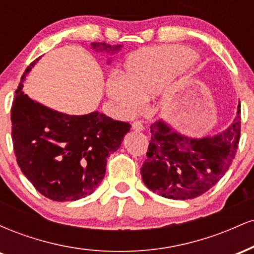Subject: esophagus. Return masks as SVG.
I'll return each mask as SVG.
<instances>
[{"instance_id": "34e87169", "label": "esophagus", "mask_w": 254, "mask_h": 254, "mask_svg": "<svg viewBox=\"0 0 254 254\" xmlns=\"http://www.w3.org/2000/svg\"><path fill=\"white\" fill-rule=\"evenodd\" d=\"M132 129L136 131H142L143 130V125H142V123L139 121H135L132 123Z\"/></svg>"}]
</instances>
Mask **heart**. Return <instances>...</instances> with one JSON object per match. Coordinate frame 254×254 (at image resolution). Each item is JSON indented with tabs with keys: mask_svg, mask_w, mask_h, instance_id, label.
<instances>
[{
	"mask_svg": "<svg viewBox=\"0 0 254 254\" xmlns=\"http://www.w3.org/2000/svg\"><path fill=\"white\" fill-rule=\"evenodd\" d=\"M192 57L193 52L183 46H159L136 52L125 64L124 77L109 78L107 93L123 112L130 115L139 107L141 98L161 92Z\"/></svg>",
	"mask_w": 254,
	"mask_h": 254,
	"instance_id": "1",
	"label": "heart"
}]
</instances>
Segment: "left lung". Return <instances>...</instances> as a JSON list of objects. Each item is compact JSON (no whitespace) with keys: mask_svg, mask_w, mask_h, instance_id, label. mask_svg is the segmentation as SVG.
Listing matches in <instances>:
<instances>
[{"mask_svg":"<svg viewBox=\"0 0 254 254\" xmlns=\"http://www.w3.org/2000/svg\"><path fill=\"white\" fill-rule=\"evenodd\" d=\"M240 131V104L234 123L214 137L188 138L164 122H155L150 127L147 159L141 168L143 183L170 199H192L205 193L229 170Z\"/></svg>","mask_w":254,"mask_h":254,"instance_id":"left-lung-1","label":"left lung"}]
</instances>
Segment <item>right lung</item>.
Segmentation results:
<instances>
[{"label":"right lung","mask_w":254,"mask_h":254,"mask_svg":"<svg viewBox=\"0 0 254 254\" xmlns=\"http://www.w3.org/2000/svg\"><path fill=\"white\" fill-rule=\"evenodd\" d=\"M121 46L92 43L97 51L110 54ZM39 58L26 68L11 104L16 162L43 196L56 202L77 200L97 190L105 177L107 157L118 149L131 125L97 111L84 116L64 115L28 98L22 82Z\"/></svg>","instance_id":"add662e5"}]
</instances>
